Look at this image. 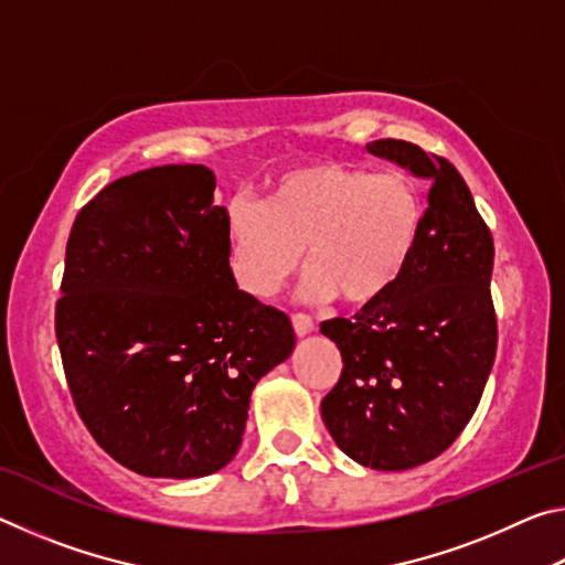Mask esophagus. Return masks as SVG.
<instances>
[{
  "mask_svg": "<svg viewBox=\"0 0 565 565\" xmlns=\"http://www.w3.org/2000/svg\"><path fill=\"white\" fill-rule=\"evenodd\" d=\"M291 323H294L296 337H309V333L313 331V321H311V317H306V313H294Z\"/></svg>",
  "mask_w": 565,
  "mask_h": 565,
  "instance_id": "obj_1",
  "label": "esophagus"
}]
</instances>
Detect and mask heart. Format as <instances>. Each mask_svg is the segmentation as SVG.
<instances>
[{"label":"heart","mask_w":565,"mask_h":565,"mask_svg":"<svg viewBox=\"0 0 565 565\" xmlns=\"http://www.w3.org/2000/svg\"><path fill=\"white\" fill-rule=\"evenodd\" d=\"M416 181L386 171L319 161L286 169L262 204L234 199L226 224L248 291L271 296L299 269L306 248V299L361 306L394 289L424 228Z\"/></svg>","instance_id":"1"}]
</instances>
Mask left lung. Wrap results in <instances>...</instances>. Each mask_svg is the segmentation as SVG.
<instances>
[{
  "label": "left lung",
  "instance_id": "1",
  "mask_svg": "<svg viewBox=\"0 0 565 565\" xmlns=\"http://www.w3.org/2000/svg\"><path fill=\"white\" fill-rule=\"evenodd\" d=\"M426 179L428 209L394 289L353 319L321 323L341 376L321 418L343 454L376 471L431 461L463 431L495 359L493 238L451 161L401 139L366 145Z\"/></svg>",
  "mask_w": 565,
  "mask_h": 565
}]
</instances>
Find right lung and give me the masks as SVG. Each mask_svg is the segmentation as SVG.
<instances>
[{
    "instance_id": "right-lung-1",
    "label": "right lung",
    "mask_w": 565,
    "mask_h": 565,
    "mask_svg": "<svg viewBox=\"0 0 565 565\" xmlns=\"http://www.w3.org/2000/svg\"><path fill=\"white\" fill-rule=\"evenodd\" d=\"M202 164L137 171L74 218L56 301L84 426L129 471L199 478L242 446L256 381L291 356L284 311L242 291Z\"/></svg>"
}]
</instances>
